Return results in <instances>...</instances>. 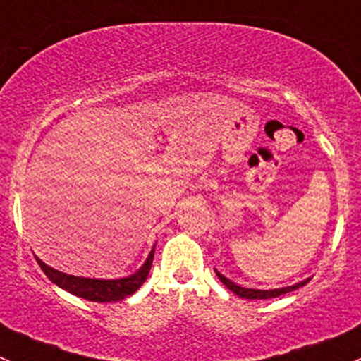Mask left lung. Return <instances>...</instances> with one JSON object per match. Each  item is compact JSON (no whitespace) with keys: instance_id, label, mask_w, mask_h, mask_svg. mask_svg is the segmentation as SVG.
<instances>
[{"instance_id":"left-lung-1","label":"left lung","mask_w":361,"mask_h":361,"mask_svg":"<svg viewBox=\"0 0 361 361\" xmlns=\"http://www.w3.org/2000/svg\"><path fill=\"white\" fill-rule=\"evenodd\" d=\"M216 274H218L219 280L223 281V286L228 287V289L232 290V293H234L235 296L245 298V300H271V298H278V296H281V294L293 293V290H296V289H300V287L307 286L308 281H310V278H307V280L298 281V283H294V286L281 287V289H267V290H264V289H248V287L238 286L235 281L228 280V278H226L225 274L219 273V271H216Z\"/></svg>"}]
</instances>
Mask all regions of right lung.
Masks as SVG:
<instances>
[{
    "label": "right lung",
    "instance_id": "right-lung-1",
    "mask_svg": "<svg viewBox=\"0 0 361 361\" xmlns=\"http://www.w3.org/2000/svg\"><path fill=\"white\" fill-rule=\"evenodd\" d=\"M154 250H156V245L150 250L147 260L136 273L123 278H115V280L74 276V274H67L61 273V271L58 269H53V267L47 266L46 262H42L39 257H35V259L37 262H39L40 269L46 273V276L49 278L53 283H56L60 289L67 290V293L74 294V296L78 298H83V300L95 301V303H111V301L126 300L127 296L135 294L136 290L142 287V283L147 280V276H149L150 267H152Z\"/></svg>",
    "mask_w": 361,
    "mask_h": 361
}]
</instances>
